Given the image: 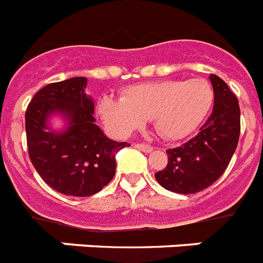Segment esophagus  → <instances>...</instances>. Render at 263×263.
Here are the masks:
<instances>
[{
  "mask_svg": "<svg viewBox=\"0 0 263 263\" xmlns=\"http://www.w3.org/2000/svg\"><path fill=\"white\" fill-rule=\"evenodd\" d=\"M134 148L140 149L142 152H152L153 146L149 144H144V142H137V144H134Z\"/></svg>",
  "mask_w": 263,
  "mask_h": 263,
  "instance_id": "1",
  "label": "esophagus"
}]
</instances>
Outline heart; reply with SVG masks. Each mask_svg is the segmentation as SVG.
I'll return each mask as SVG.
<instances>
[{"label":"heart","mask_w":263,"mask_h":263,"mask_svg":"<svg viewBox=\"0 0 263 263\" xmlns=\"http://www.w3.org/2000/svg\"><path fill=\"white\" fill-rule=\"evenodd\" d=\"M215 92L206 80H160L134 84L119 99L106 96L99 102V114L110 130L127 134L152 118L161 137H187L205 119Z\"/></svg>","instance_id":"heart-1"}]
</instances>
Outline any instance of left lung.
I'll list each match as a JSON object with an SVG mask.
<instances>
[{
	"label": "left lung",
	"instance_id": "obj_1",
	"mask_svg": "<svg viewBox=\"0 0 263 263\" xmlns=\"http://www.w3.org/2000/svg\"><path fill=\"white\" fill-rule=\"evenodd\" d=\"M215 104L199 133L180 146L167 149L168 163L155 178L164 189L194 194L224 174L239 142L240 108L238 98L218 76L211 74Z\"/></svg>",
	"mask_w": 263,
	"mask_h": 263
}]
</instances>
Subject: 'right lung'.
I'll return each mask as SVG.
<instances>
[{
    "instance_id": "add662e5",
    "label": "right lung",
    "mask_w": 263,
    "mask_h": 263,
    "mask_svg": "<svg viewBox=\"0 0 263 263\" xmlns=\"http://www.w3.org/2000/svg\"><path fill=\"white\" fill-rule=\"evenodd\" d=\"M85 87V77L48 84L35 93L25 111L31 163L50 187L73 197H89L110 183L117 168L115 155L130 145L104 136L95 123V106ZM54 112L68 118L65 132L48 129L47 119Z\"/></svg>"
}]
</instances>
